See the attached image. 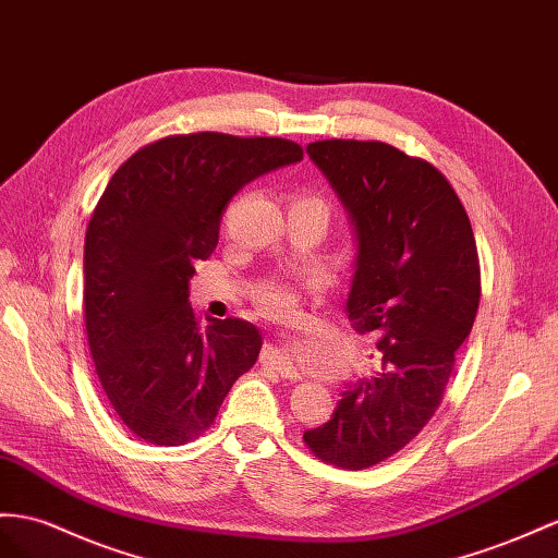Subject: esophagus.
Listing matches in <instances>:
<instances>
[{"instance_id": "34e87169", "label": "esophagus", "mask_w": 558, "mask_h": 558, "mask_svg": "<svg viewBox=\"0 0 558 558\" xmlns=\"http://www.w3.org/2000/svg\"><path fill=\"white\" fill-rule=\"evenodd\" d=\"M266 365H270L274 369H278L280 373V377H288V379H292V377H296V373H294V367H292V363L284 359V353L282 351H278V349H266L264 351V359H262Z\"/></svg>"}]
</instances>
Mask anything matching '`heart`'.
<instances>
[{
    "label": "heart",
    "mask_w": 558,
    "mask_h": 558,
    "mask_svg": "<svg viewBox=\"0 0 558 558\" xmlns=\"http://www.w3.org/2000/svg\"><path fill=\"white\" fill-rule=\"evenodd\" d=\"M294 203L318 207L325 214H330V205H327V199L320 197V195H311V193L308 195H299ZM259 304H262V308L266 313H270V316L284 318V316H292V313H294V308H296V294H294V290L290 288V284L274 282V284H268V288L259 294Z\"/></svg>",
    "instance_id": "heart-1"
}]
</instances>
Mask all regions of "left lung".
<instances>
[{
    "label": "left lung",
    "instance_id": "obj_1",
    "mask_svg": "<svg viewBox=\"0 0 558 558\" xmlns=\"http://www.w3.org/2000/svg\"><path fill=\"white\" fill-rule=\"evenodd\" d=\"M308 155L359 240L347 313L379 337L381 365L349 384L330 422L304 434L318 460L375 466L434 417L481 302L476 238L442 171L381 141L327 138Z\"/></svg>",
    "mask_w": 558,
    "mask_h": 558
}]
</instances>
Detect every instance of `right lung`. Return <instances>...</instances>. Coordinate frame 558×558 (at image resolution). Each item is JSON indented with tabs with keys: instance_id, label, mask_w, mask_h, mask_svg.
I'll return each mask as SVG.
<instances>
[{
	"instance_id": "add662e5",
	"label": "right lung",
	"mask_w": 558,
	"mask_h": 558,
	"mask_svg": "<svg viewBox=\"0 0 558 558\" xmlns=\"http://www.w3.org/2000/svg\"><path fill=\"white\" fill-rule=\"evenodd\" d=\"M302 157L278 136L174 134L138 148L108 181L84 238V325L112 410L146 442L203 436L259 359L252 323H199L189 280L217 250L242 185Z\"/></svg>"
}]
</instances>
